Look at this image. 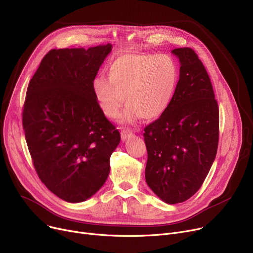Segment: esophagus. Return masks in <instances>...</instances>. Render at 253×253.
<instances>
[{
    "instance_id": "1",
    "label": "esophagus",
    "mask_w": 253,
    "mask_h": 253,
    "mask_svg": "<svg viewBox=\"0 0 253 253\" xmlns=\"http://www.w3.org/2000/svg\"><path fill=\"white\" fill-rule=\"evenodd\" d=\"M132 135H133V133H132V131L129 128H124L121 131V138H122V140H126L127 138L131 137Z\"/></svg>"
}]
</instances>
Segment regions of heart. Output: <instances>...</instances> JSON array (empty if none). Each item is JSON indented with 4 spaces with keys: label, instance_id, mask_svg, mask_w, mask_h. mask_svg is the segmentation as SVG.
<instances>
[{
    "label": "heart",
    "instance_id": "1",
    "mask_svg": "<svg viewBox=\"0 0 253 253\" xmlns=\"http://www.w3.org/2000/svg\"><path fill=\"white\" fill-rule=\"evenodd\" d=\"M105 77L93 80L92 91L105 117L115 119L125 103L126 121H154L168 110L178 84L174 60L159 54L130 53L118 56Z\"/></svg>",
    "mask_w": 253,
    "mask_h": 253
}]
</instances>
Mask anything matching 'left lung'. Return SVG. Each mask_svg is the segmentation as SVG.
Segmentation results:
<instances>
[{
  "label": "left lung",
  "instance_id": "1",
  "mask_svg": "<svg viewBox=\"0 0 253 253\" xmlns=\"http://www.w3.org/2000/svg\"><path fill=\"white\" fill-rule=\"evenodd\" d=\"M179 80L168 110L144 128L148 151L145 180L168 204L181 203L201 188L213 163L219 136V110L202 61L191 48L172 50Z\"/></svg>",
  "mask_w": 253,
  "mask_h": 253
}]
</instances>
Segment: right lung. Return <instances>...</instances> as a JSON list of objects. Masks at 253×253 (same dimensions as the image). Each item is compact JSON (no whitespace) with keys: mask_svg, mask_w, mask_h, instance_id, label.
<instances>
[{"mask_svg":"<svg viewBox=\"0 0 253 253\" xmlns=\"http://www.w3.org/2000/svg\"><path fill=\"white\" fill-rule=\"evenodd\" d=\"M111 51V44L52 49L26 91L22 126L35 169L66 202H83L102 187L121 139L92 91Z\"/></svg>","mask_w":253,"mask_h":253,"instance_id":"add662e5","label":"right lung"}]
</instances>
